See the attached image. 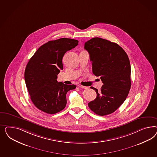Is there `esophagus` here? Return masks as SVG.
<instances>
[{"mask_svg": "<svg viewBox=\"0 0 157 157\" xmlns=\"http://www.w3.org/2000/svg\"><path fill=\"white\" fill-rule=\"evenodd\" d=\"M78 87H80V88H83V89H87L88 87H86V86H83L81 85H78Z\"/></svg>", "mask_w": 157, "mask_h": 157, "instance_id": "esophagus-1", "label": "esophagus"}]
</instances>
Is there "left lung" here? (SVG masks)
<instances>
[{
	"mask_svg": "<svg viewBox=\"0 0 157 157\" xmlns=\"http://www.w3.org/2000/svg\"><path fill=\"white\" fill-rule=\"evenodd\" d=\"M84 48L89 53L93 74L100 76L104 84L99 91L91 88L97 97L88 104L89 107L100 116L112 113L123 103L131 88L128 55L117 44L99 37L86 42Z\"/></svg>",
	"mask_w": 157,
	"mask_h": 157,
	"instance_id": "left-lung-1",
	"label": "left lung"
}]
</instances>
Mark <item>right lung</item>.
I'll return each mask as SVG.
<instances>
[{
    "label": "right lung",
    "mask_w": 157,
    "mask_h": 157,
    "mask_svg": "<svg viewBox=\"0 0 157 157\" xmlns=\"http://www.w3.org/2000/svg\"><path fill=\"white\" fill-rule=\"evenodd\" d=\"M78 44V40L71 38L49 41L39 48L29 60L25 81L30 99L38 109L55 114L66 107L67 93L75 89L76 86L57 82V75L63 70L64 55Z\"/></svg>",
    "instance_id": "1"
}]
</instances>
